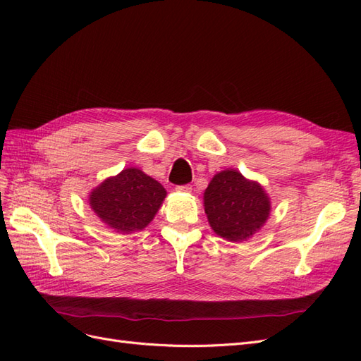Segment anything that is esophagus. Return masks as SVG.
<instances>
[{
  "label": "esophagus",
  "mask_w": 361,
  "mask_h": 361,
  "mask_svg": "<svg viewBox=\"0 0 361 361\" xmlns=\"http://www.w3.org/2000/svg\"><path fill=\"white\" fill-rule=\"evenodd\" d=\"M174 190H176L178 192H191L192 187H191V185H178V187Z\"/></svg>",
  "instance_id": "34e87169"
}]
</instances>
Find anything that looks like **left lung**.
Segmentation results:
<instances>
[{
	"instance_id": "1",
	"label": "left lung",
	"mask_w": 361,
	"mask_h": 361,
	"mask_svg": "<svg viewBox=\"0 0 361 361\" xmlns=\"http://www.w3.org/2000/svg\"><path fill=\"white\" fill-rule=\"evenodd\" d=\"M203 202L212 231L232 243L253 236L271 211L269 197L260 183L232 169L215 174L204 190Z\"/></svg>"
}]
</instances>
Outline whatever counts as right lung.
I'll return each mask as SVG.
<instances>
[{
    "label": "right lung",
    "instance_id": "add662e5",
    "mask_svg": "<svg viewBox=\"0 0 361 361\" xmlns=\"http://www.w3.org/2000/svg\"><path fill=\"white\" fill-rule=\"evenodd\" d=\"M167 191L145 171L129 167L105 179L89 197L93 212L114 232L133 233L154 220Z\"/></svg>",
    "mask_w": 361,
    "mask_h": 361
}]
</instances>
